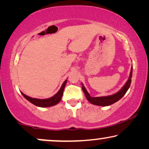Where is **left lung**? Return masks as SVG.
I'll use <instances>...</instances> for the list:
<instances>
[{
	"instance_id": "8db88e82",
	"label": "left lung",
	"mask_w": 149,
	"mask_h": 149,
	"mask_svg": "<svg viewBox=\"0 0 149 149\" xmlns=\"http://www.w3.org/2000/svg\"><path fill=\"white\" fill-rule=\"evenodd\" d=\"M132 67L131 69V72H130V75L129 79L125 85L122 87V89L119 91H118L117 93H115V94L112 95H109V96H102V97H91L89 95V93L87 92L85 87L83 86L82 84V89L83 91L84 92L85 97L87 99L89 102L95 105H98V106H102V107H105V106H109L115 103L116 102L119 100L125 94L128 89L130 88V85H131V81H132Z\"/></svg>"
}]
</instances>
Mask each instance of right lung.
Listing matches in <instances>:
<instances>
[{
	"label": "right lung",
	"mask_w": 149,
	"mask_h": 149,
	"mask_svg": "<svg viewBox=\"0 0 149 149\" xmlns=\"http://www.w3.org/2000/svg\"><path fill=\"white\" fill-rule=\"evenodd\" d=\"M67 80H66L63 83V84L61 87V88L58 93H56V95H54V96L50 97V98L47 99H36V98H32V97H30L28 95L24 94L23 93H22V94L23 95V96L25 97V98L31 102L33 104L37 106V107H52V106H54L58 104L59 102L62 99V97L63 95V92H64V89L65 87V85L66 84Z\"/></svg>",
	"instance_id": "add662e5"
}]
</instances>
